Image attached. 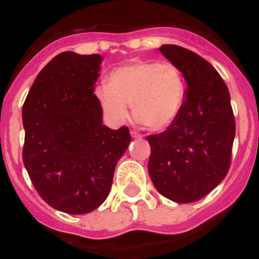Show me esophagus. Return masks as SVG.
<instances>
[{
  "label": "esophagus",
  "instance_id": "34e87169",
  "mask_svg": "<svg viewBox=\"0 0 259 259\" xmlns=\"http://www.w3.org/2000/svg\"><path fill=\"white\" fill-rule=\"evenodd\" d=\"M131 136L134 137V139H141V135L139 134V132H136V131H131Z\"/></svg>",
  "mask_w": 259,
  "mask_h": 259
}]
</instances>
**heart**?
Listing matches in <instances>:
<instances>
[{
	"mask_svg": "<svg viewBox=\"0 0 259 259\" xmlns=\"http://www.w3.org/2000/svg\"><path fill=\"white\" fill-rule=\"evenodd\" d=\"M187 85L179 67L170 62L135 61L115 68L106 87L96 89V97L107 116L123 122L132 115L149 130H162L175 122L185 101Z\"/></svg>",
	"mask_w": 259,
	"mask_h": 259,
	"instance_id": "1",
	"label": "heart"
}]
</instances>
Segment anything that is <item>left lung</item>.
Returning a JSON list of instances; mask_svg holds the SVG:
<instances>
[{"label":"left lung","mask_w":259,"mask_h":259,"mask_svg":"<svg viewBox=\"0 0 259 259\" xmlns=\"http://www.w3.org/2000/svg\"><path fill=\"white\" fill-rule=\"evenodd\" d=\"M161 53L182 70L187 81L179 116L166 131L148 136L150 179L168 200H201L227 175L235 139V116L227 85L206 59L178 45Z\"/></svg>","instance_id":"left-lung-1"}]
</instances>
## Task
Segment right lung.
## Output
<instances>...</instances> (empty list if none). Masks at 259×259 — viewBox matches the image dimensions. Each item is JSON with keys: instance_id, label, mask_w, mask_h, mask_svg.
Returning a JSON list of instances; mask_svg holds the SVG:
<instances>
[{"instance_id": "add662e5", "label": "right lung", "mask_w": 259, "mask_h": 259, "mask_svg": "<svg viewBox=\"0 0 259 259\" xmlns=\"http://www.w3.org/2000/svg\"><path fill=\"white\" fill-rule=\"evenodd\" d=\"M101 62L100 54L61 53L38 72L22 109L24 167L41 198L67 214L101 206L131 143L127 127L102 123L93 93Z\"/></svg>"}]
</instances>
